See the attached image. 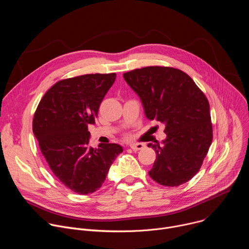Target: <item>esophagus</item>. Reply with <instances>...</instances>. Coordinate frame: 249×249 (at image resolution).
Listing matches in <instances>:
<instances>
[{"instance_id": "34e87169", "label": "esophagus", "mask_w": 249, "mask_h": 249, "mask_svg": "<svg viewBox=\"0 0 249 249\" xmlns=\"http://www.w3.org/2000/svg\"><path fill=\"white\" fill-rule=\"evenodd\" d=\"M145 147L144 144L142 143H133V144H130V148L133 150V151H139V150H142Z\"/></svg>"}]
</instances>
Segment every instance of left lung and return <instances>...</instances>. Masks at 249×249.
<instances>
[{
	"label": "left lung",
	"instance_id": "1",
	"mask_svg": "<svg viewBox=\"0 0 249 249\" xmlns=\"http://www.w3.org/2000/svg\"><path fill=\"white\" fill-rule=\"evenodd\" d=\"M145 115L164 124L162 145L149 143L157 159L149 171L160 185L178 186L199 171L213 140L210 105L194 81L169 67H145L123 74Z\"/></svg>",
	"mask_w": 249,
	"mask_h": 249
}]
</instances>
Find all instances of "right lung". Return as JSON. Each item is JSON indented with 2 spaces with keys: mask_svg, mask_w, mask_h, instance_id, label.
Returning a JSON list of instances; mask_svg holds the SVG:
<instances>
[{
  "mask_svg": "<svg viewBox=\"0 0 249 249\" xmlns=\"http://www.w3.org/2000/svg\"><path fill=\"white\" fill-rule=\"evenodd\" d=\"M116 74H90L56 83L35 111L32 130L43 157L57 178L70 190L87 195L101 187L116 157L118 144L89 146V125Z\"/></svg>",
  "mask_w": 249,
  "mask_h": 249,
  "instance_id": "obj_1",
  "label": "right lung"
}]
</instances>
